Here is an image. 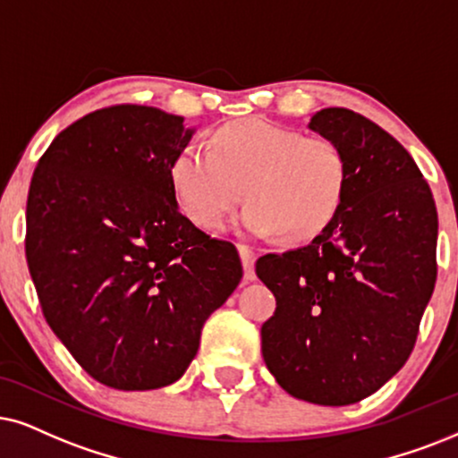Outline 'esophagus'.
Returning a JSON list of instances; mask_svg holds the SVG:
<instances>
[{"instance_id":"obj_1","label":"esophagus","mask_w":458,"mask_h":458,"mask_svg":"<svg viewBox=\"0 0 458 458\" xmlns=\"http://www.w3.org/2000/svg\"><path fill=\"white\" fill-rule=\"evenodd\" d=\"M239 253H241L242 270H245L242 279H245V283L256 281V266H253V264H256V251H253V247L239 245Z\"/></svg>"}]
</instances>
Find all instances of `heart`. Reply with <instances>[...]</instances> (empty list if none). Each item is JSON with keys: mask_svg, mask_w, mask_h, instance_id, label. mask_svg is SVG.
Wrapping results in <instances>:
<instances>
[{"mask_svg": "<svg viewBox=\"0 0 458 458\" xmlns=\"http://www.w3.org/2000/svg\"><path fill=\"white\" fill-rule=\"evenodd\" d=\"M169 175L179 209L200 228H217L245 194L242 228L258 236L281 233L289 242L326 233L349 190V162L338 143L258 118L217 129L209 149L182 148Z\"/></svg>", "mask_w": 458, "mask_h": 458, "instance_id": "obj_1", "label": "heart"}]
</instances>
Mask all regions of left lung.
Instances as JSON below:
<instances>
[{"label": "left lung", "mask_w": 458, "mask_h": 458, "mask_svg": "<svg viewBox=\"0 0 458 458\" xmlns=\"http://www.w3.org/2000/svg\"><path fill=\"white\" fill-rule=\"evenodd\" d=\"M309 126L343 148L349 190L326 233L256 262L276 298L262 355L289 395L349 406L414 349L436 287L437 209L408 149L366 115L327 107Z\"/></svg>", "instance_id": "left-lung-1"}]
</instances>
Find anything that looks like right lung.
<instances>
[{"instance_id": "obj_1", "label": "right lung", "mask_w": 458, "mask_h": 458, "mask_svg": "<svg viewBox=\"0 0 458 458\" xmlns=\"http://www.w3.org/2000/svg\"><path fill=\"white\" fill-rule=\"evenodd\" d=\"M190 137L182 115L109 106L61 131L33 171L25 256L44 319L112 389L182 378L241 283L233 242L177 209L169 169Z\"/></svg>"}]
</instances>
